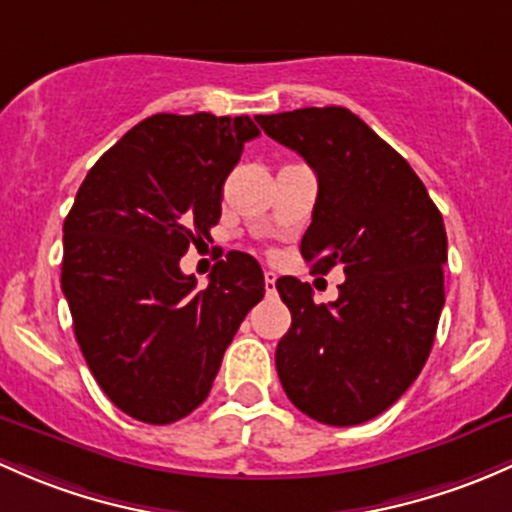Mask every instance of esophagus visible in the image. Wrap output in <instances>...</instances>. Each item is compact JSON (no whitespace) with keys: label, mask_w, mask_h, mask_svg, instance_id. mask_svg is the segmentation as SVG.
<instances>
[{"label":"esophagus","mask_w":512,"mask_h":512,"mask_svg":"<svg viewBox=\"0 0 512 512\" xmlns=\"http://www.w3.org/2000/svg\"><path fill=\"white\" fill-rule=\"evenodd\" d=\"M274 284H277V274L267 270V272H265V289H267V294L277 292V287H274Z\"/></svg>","instance_id":"1"}]
</instances>
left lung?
<instances>
[{"label":"left lung","mask_w":512,"mask_h":512,"mask_svg":"<svg viewBox=\"0 0 512 512\" xmlns=\"http://www.w3.org/2000/svg\"><path fill=\"white\" fill-rule=\"evenodd\" d=\"M255 120L319 179L301 257L311 272L346 274L331 304H316L297 277L277 279L292 311L277 375L316 422L363 424L400 400L432 351L444 306V220L412 166L346 107Z\"/></svg>","instance_id":"left-lung-1"}]
</instances>
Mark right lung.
Masks as SVG:
<instances>
[{"instance_id":"obj_1","label":"right lung","mask_w":512,"mask_h":512,"mask_svg":"<svg viewBox=\"0 0 512 512\" xmlns=\"http://www.w3.org/2000/svg\"><path fill=\"white\" fill-rule=\"evenodd\" d=\"M257 134L247 115L147 117L95 161L63 223L75 341L102 392L139 422L196 410L265 297V274L245 252L215 262L206 289L179 267L211 238L225 179Z\"/></svg>"}]
</instances>
